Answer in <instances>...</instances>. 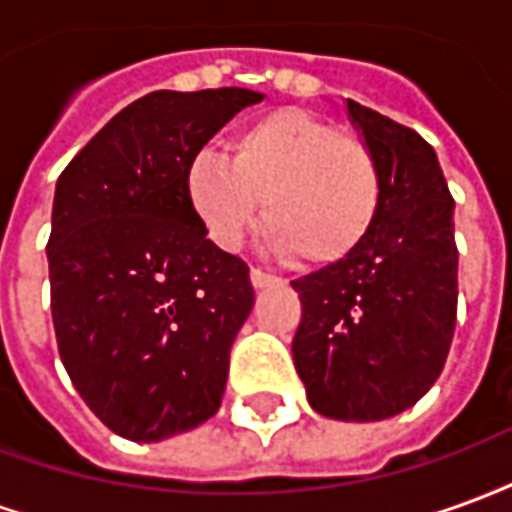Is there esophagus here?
<instances>
[{"label":"esophagus","mask_w":512,"mask_h":512,"mask_svg":"<svg viewBox=\"0 0 512 512\" xmlns=\"http://www.w3.org/2000/svg\"><path fill=\"white\" fill-rule=\"evenodd\" d=\"M249 279H252V285H255L257 290L271 288V285H277L279 282L274 274H266V271H260V268H252V271H249Z\"/></svg>","instance_id":"obj_1"}]
</instances>
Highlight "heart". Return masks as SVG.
Segmentation results:
<instances>
[{
  "mask_svg": "<svg viewBox=\"0 0 512 512\" xmlns=\"http://www.w3.org/2000/svg\"><path fill=\"white\" fill-rule=\"evenodd\" d=\"M233 156L202 150L186 167V200L213 244L233 252L266 222L279 255L334 266L373 233L384 180L359 136L304 109H277L244 126Z\"/></svg>",
  "mask_w": 512,
  "mask_h": 512,
  "instance_id": "1",
  "label": "heart"
}]
</instances>
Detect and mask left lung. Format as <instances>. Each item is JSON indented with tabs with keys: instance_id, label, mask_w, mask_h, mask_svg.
Here are the masks:
<instances>
[{
	"instance_id": "obj_1",
	"label": "left lung",
	"mask_w": 512,
	"mask_h": 512,
	"mask_svg": "<svg viewBox=\"0 0 512 512\" xmlns=\"http://www.w3.org/2000/svg\"><path fill=\"white\" fill-rule=\"evenodd\" d=\"M348 112L381 167L384 200L354 255L290 282L301 299L293 362L318 414L376 422L414 406L450 354L455 200L414 128L351 98Z\"/></svg>"
}]
</instances>
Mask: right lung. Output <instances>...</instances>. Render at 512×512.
<instances>
[{
    "instance_id": "1",
    "label": "right lung",
    "mask_w": 512,
    "mask_h": 512,
    "mask_svg": "<svg viewBox=\"0 0 512 512\" xmlns=\"http://www.w3.org/2000/svg\"><path fill=\"white\" fill-rule=\"evenodd\" d=\"M260 98L241 87L147 93L57 180L46 244L57 348L76 392L123 439L178 436L222 406L255 290L244 260L205 238L186 167Z\"/></svg>"
}]
</instances>
